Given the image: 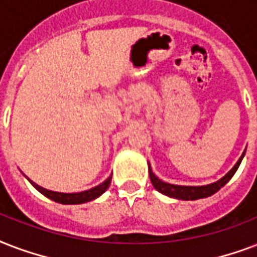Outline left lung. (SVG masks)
Here are the masks:
<instances>
[{
	"instance_id": "1",
	"label": "left lung",
	"mask_w": 257,
	"mask_h": 257,
	"mask_svg": "<svg viewBox=\"0 0 257 257\" xmlns=\"http://www.w3.org/2000/svg\"><path fill=\"white\" fill-rule=\"evenodd\" d=\"M244 154H245V151L242 153V156L240 157V160L237 161V164L234 165L233 169L228 174L222 177L221 180H218L214 184L205 185V186H181V185L166 184L164 181H161L158 177H156V174L151 170L150 165H149V176H150V181L153 186L158 192L162 193V194H166V196L173 197V198H178V200H198V198H205V197H209L212 194H214L216 192H218L233 177L234 173L237 172Z\"/></svg>"
}]
</instances>
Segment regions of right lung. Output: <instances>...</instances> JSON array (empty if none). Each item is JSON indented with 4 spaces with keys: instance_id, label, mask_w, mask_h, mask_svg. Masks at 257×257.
<instances>
[{
    "instance_id": "right-lung-1",
    "label": "right lung",
    "mask_w": 257,
    "mask_h": 257,
    "mask_svg": "<svg viewBox=\"0 0 257 257\" xmlns=\"http://www.w3.org/2000/svg\"><path fill=\"white\" fill-rule=\"evenodd\" d=\"M31 184L33 185L40 193H43L44 196L48 197V198H51V200L56 201V202H60V204H83V202H87V201L95 200L96 197H99L100 194H103V193L106 192L111 184V177H108L103 184L97 185L96 188H92L89 189V190H85V192L80 193L52 192V190L41 188V186H39V185L35 184V182H32V181Z\"/></svg>"
}]
</instances>
